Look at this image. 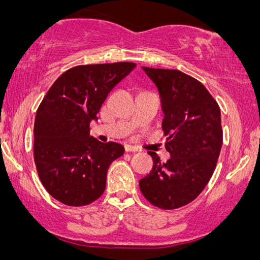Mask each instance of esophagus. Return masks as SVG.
I'll return each instance as SVG.
<instances>
[{"label":"esophagus","mask_w":260,"mask_h":260,"mask_svg":"<svg viewBox=\"0 0 260 260\" xmlns=\"http://www.w3.org/2000/svg\"><path fill=\"white\" fill-rule=\"evenodd\" d=\"M124 149H125L126 152L138 151V148L135 147V145H131V144H125V145H124Z\"/></svg>","instance_id":"esophagus-1"}]
</instances>
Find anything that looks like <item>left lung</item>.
<instances>
[{
  "mask_svg": "<svg viewBox=\"0 0 260 260\" xmlns=\"http://www.w3.org/2000/svg\"><path fill=\"white\" fill-rule=\"evenodd\" d=\"M142 69L161 97L170 158L163 163L149 151L154 166L140 180V189L156 207L175 209L197 199L213 175L222 145L220 108L193 77L177 70Z\"/></svg>",
  "mask_w": 260,
  "mask_h": 260,
  "instance_id": "1",
  "label": "left lung"
}]
</instances>
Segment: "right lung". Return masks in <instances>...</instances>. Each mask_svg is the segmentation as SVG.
Listing matches in <instances>:
<instances>
[{"label": "right lung", "instance_id": "right-lung-1", "mask_svg": "<svg viewBox=\"0 0 260 260\" xmlns=\"http://www.w3.org/2000/svg\"><path fill=\"white\" fill-rule=\"evenodd\" d=\"M134 62L80 65L63 72L39 105L34 161L42 184L55 200L85 206L104 193L106 173L124 154L115 142L90 135L91 120L109 92L135 69Z\"/></svg>", "mask_w": 260, "mask_h": 260}]
</instances>
